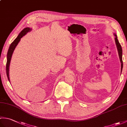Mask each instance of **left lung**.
I'll return each mask as SVG.
<instances>
[{"label":"left lung","mask_w":127,"mask_h":127,"mask_svg":"<svg viewBox=\"0 0 127 127\" xmlns=\"http://www.w3.org/2000/svg\"><path fill=\"white\" fill-rule=\"evenodd\" d=\"M115 36V42H116V45L117 46V48L118 52V55H119V57L120 59L121 63V72H122V68H123V61H122V47L120 44L119 41L117 39V36L116 35V34H114Z\"/></svg>","instance_id":"left-lung-1"}]
</instances>
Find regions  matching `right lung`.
<instances>
[{
    "label": "right lung",
    "mask_w": 127,
    "mask_h": 127,
    "mask_svg": "<svg viewBox=\"0 0 127 127\" xmlns=\"http://www.w3.org/2000/svg\"><path fill=\"white\" fill-rule=\"evenodd\" d=\"M31 31H32V28H30L29 27L25 28V29H23V30L21 32V33L18 34V36L15 39L14 41L11 44L9 50H8V52L7 54V62H6V75H7V79L9 80L10 82V80L9 78V66H10L11 59V57H12L13 51H14V50L15 49L16 47L17 46L18 42H20L21 39L22 38L24 35H25L27 33H28L29 32H31Z\"/></svg>",
    "instance_id": "right-lung-1"
}]
</instances>
